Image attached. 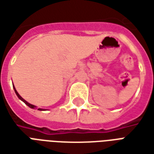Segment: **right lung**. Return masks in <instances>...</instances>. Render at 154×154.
<instances>
[{
    "mask_svg": "<svg viewBox=\"0 0 154 154\" xmlns=\"http://www.w3.org/2000/svg\"><path fill=\"white\" fill-rule=\"evenodd\" d=\"M13 88H14V90H15V94H16V96L18 97L19 99H20V100H21L22 101H23V102H24V103L25 104V105H27V106H28L29 107H30L31 109H35V108H37V107L35 106H34V105H32V104H29V102H27V101H26V100H25V99H23V98H22V97H20V94H19L18 92H17V91L15 90V87H14V85H13ZM38 110H44V109H41V108H38Z\"/></svg>",
    "mask_w": 154,
    "mask_h": 154,
    "instance_id": "obj_1",
    "label": "right lung"
}]
</instances>
